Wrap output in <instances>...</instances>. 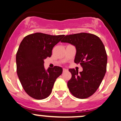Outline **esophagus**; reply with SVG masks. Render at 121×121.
Masks as SVG:
<instances>
[{"label": "esophagus", "instance_id": "esophagus-1", "mask_svg": "<svg viewBox=\"0 0 121 121\" xmlns=\"http://www.w3.org/2000/svg\"><path fill=\"white\" fill-rule=\"evenodd\" d=\"M66 71H68V70H67V69H66L64 68L63 70H62V72H66Z\"/></svg>", "mask_w": 121, "mask_h": 121}]
</instances>
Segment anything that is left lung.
<instances>
[{"mask_svg": "<svg viewBox=\"0 0 121 121\" xmlns=\"http://www.w3.org/2000/svg\"><path fill=\"white\" fill-rule=\"evenodd\" d=\"M61 42L76 47L74 62L83 68L80 73L69 69L72 74L68 82L69 91L80 99L91 97L98 89L106 72L108 57L103 43L95 35L84 32L65 36Z\"/></svg>", "mask_w": 121, "mask_h": 121, "instance_id": "1", "label": "left lung"}]
</instances>
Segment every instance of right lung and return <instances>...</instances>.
Wrapping results in <instances>:
<instances>
[{"instance_id":"right-lung-1","label":"right lung","mask_w":121,"mask_h":121,"mask_svg":"<svg viewBox=\"0 0 121 121\" xmlns=\"http://www.w3.org/2000/svg\"><path fill=\"white\" fill-rule=\"evenodd\" d=\"M64 36L37 32L26 36L20 43L16 56V72L25 91L32 98H47L62 74V68L58 66L46 71L44 60L51 56L53 48Z\"/></svg>"}]
</instances>
